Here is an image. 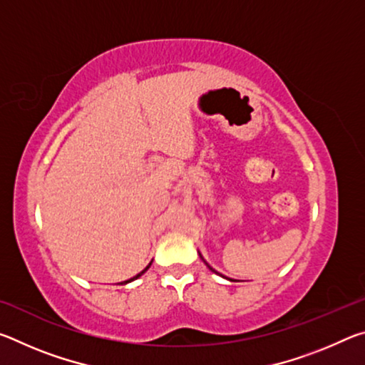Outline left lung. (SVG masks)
Wrapping results in <instances>:
<instances>
[{
    "label": "left lung",
    "instance_id": "left-lung-1",
    "mask_svg": "<svg viewBox=\"0 0 365 365\" xmlns=\"http://www.w3.org/2000/svg\"><path fill=\"white\" fill-rule=\"evenodd\" d=\"M200 256H201V255H200ZM201 259H202V256H201ZM202 261H205V259H202ZM205 264H206V265H207V267H209V269H211V270H212V272H215V270H214V269H212V267H211V265H209V264H207V262H206V261H205ZM215 274H219V272H215ZM222 277H224V275H222Z\"/></svg>",
    "mask_w": 365,
    "mask_h": 365
}]
</instances>
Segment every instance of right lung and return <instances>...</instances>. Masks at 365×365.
Here are the masks:
<instances>
[{
  "label": "right lung",
  "mask_w": 365,
  "mask_h": 365,
  "mask_svg": "<svg viewBox=\"0 0 365 365\" xmlns=\"http://www.w3.org/2000/svg\"><path fill=\"white\" fill-rule=\"evenodd\" d=\"M151 262H153V261H151ZM151 262H150V264H148V265H146V267H145L143 270H141V272H140V274H137V275H135V277H133V279H130V280H125V282H123V283H122V285H125V283H130V282H133L135 279H138V277H141V275H143V274H145V272H146L148 269H150V265H151Z\"/></svg>",
  "instance_id": "obj_1"
}]
</instances>
